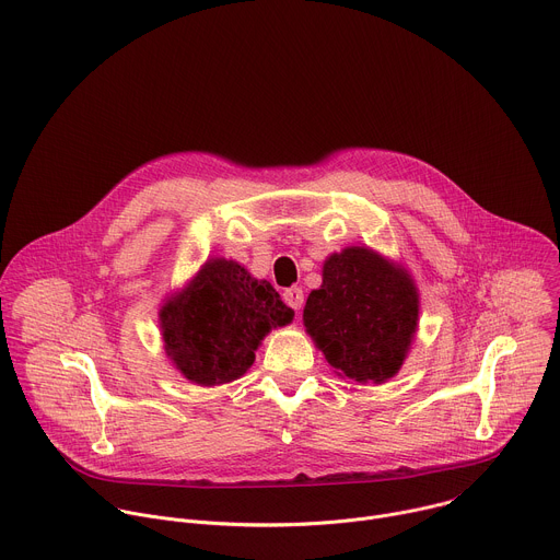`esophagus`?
<instances>
[{
    "label": "esophagus",
    "mask_w": 560,
    "mask_h": 560,
    "mask_svg": "<svg viewBox=\"0 0 560 560\" xmlns=\"http://www.w3.org/2000/svg\"><path fill=\"white\" fill-rule=\"evenodd\" d=\"M282 298H284V302L298 313L300 308H302V304H304V293H302V289L300 287H291V289H287L284 293H282Z\"/></svg>",
    "instance_id": "esophagus-1"
}]
</instances>
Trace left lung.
Masks as SVG:
<instances>
[{
    "label": "left lung",
    "instance_id": "1",
    "mask_svg": "<svg viewBox=\"0 0 560 560\" xmlns=\"http://www.w3.org/2000/svg\"><path fill=\"white\" fill-rule=\"evenodd\" d=\"M419 293L406 269L369 247L324 260L322 287L308 293L302 319L340 377L384 384L415 340Z\"/></svg>",
    "mask_w": 560,
    "mask_h": 560
}]
</instances>
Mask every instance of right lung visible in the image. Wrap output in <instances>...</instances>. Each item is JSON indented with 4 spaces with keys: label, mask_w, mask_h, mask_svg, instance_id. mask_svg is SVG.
<instances>
[{
    "label": "right lung",
    "mask_w": 560,
    "mask_h": 560,
    "mask_svg": "<svg viewBox=\"0 0 560 560\" xmlns=\"http://www.w3.org/2000/svg\"><path fill=\"white\" fill-rule=\"evenodd\" d=\"M159 319L165 353L180 375L215 386L243 377L260 340L271 328L287 326L293 308L243 265L211 258L161 306Z\"/></svg>",
    "instance_id": "obj_1"
}]
</instances>
